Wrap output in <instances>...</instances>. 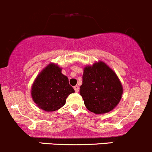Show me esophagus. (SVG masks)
<instances>
[{
    "instance_id": "34e87169",
    "label": "esophagus",
    "mask_w": 152,
    "mask_h": 152,
    "mask_svg": "<svg viewBox=\"0 0 152 152\" xmlns=\"http://www.w3.org/2000/svg\"><path fill=\"white\" fill-rule=\"evenodd\" d=\"M74 89L75 91V92L77 93V92L79 91V86H74Z\"/></svg>"
}]
</instances>
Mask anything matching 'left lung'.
<instances>
[{"instance_id": "left-lung-1", "label": "left lung", "mask_w": 152, "mask_h": 152, "mask_svg": "<svg viewBox=\"0 0 152 152\" xmlns=\"http://www.w3.org/2000/svg\"><path fill=\"white\" fill-rule=\"evenodd\" d=\"M80 94L88 110L102 114L113 110L119 103L123 88L116 74L99 61L84 68Z\"/></svg>"}]
</instances>
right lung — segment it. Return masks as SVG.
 Here are the masks:
<instances>
[{"instance_id":"right-lung-1","label":"right lung","mask_w":152,"mask_h":152,"mask_svg":"<svg viewBox=\"0 0 152 152\" xmlns=\"http://www.w3.org/2000/svg\"><path fill=\"white\" fill-rule=\"evenodd\" d=\"M75 90L69 83V79L61 73V68L50 64L36 77L31 96L39 108L51 112L63 107L66 99Z\"/></svg>"}]
</instances>
